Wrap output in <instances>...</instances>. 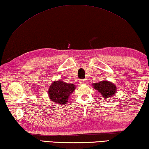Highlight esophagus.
<instances>
[{
  "label": "esophagus",
  "mask_w": 149,
  "mask_h": 149,
  "mask_svg": "<svg viewBox=\"0 0 149 149\" xmlns=\"http://www.w3.org/2000/svg\"><path fill=\"white\" fill-rule=\"evenodd\" d=\"M86 83V80L85 79H83L80 81V84H85Z\"/></svg>",
  "instance_id": "34e87169"
}]
</instances>
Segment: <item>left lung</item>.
<instances>
[{
    "label": "left lung",
    "instance_id": "1",
    "mask_svg": "<svg viewBox=\"0 0 149 149\" xmlns=\"http://www.w3.org/2000/svg\"><path fill=\"white\" fill-rule=\"evenodd\" d=\"M92 85L94 86V89L100 93L104 99L110 98L117 92V88L115 84L108 81H102L99 83H93Z\"/></svg>",
    "mask_w": 149,
    "mask_h": 149
}]
</instances>
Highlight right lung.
<instances>
[{"label":"right lung","instance_id":"right-lung-1","mask_svg":"<svg viewBox=\"0 0 149 149\" xmlns=\"http://www.w3.org/2000/svg\"><path fill=\"white\" fill-rule=\"evenodd\" d=\"M75 89V85L74 84L66 83L61 79L55 81L48 92L49 100L57 104H66L68 97Z\"/></svg>","mask_w":149,"mask_h":149}]
</instances>
